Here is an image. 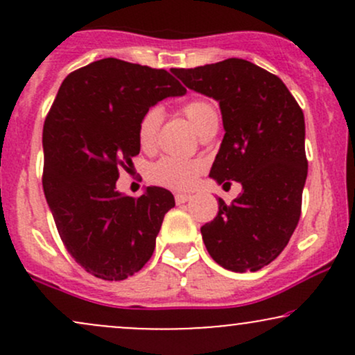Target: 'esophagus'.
Wrapping results in <instances>:
<instances>
[{
    "instance_id": "1",
    "label": "esophagus",
    "mask_w": 355,
    "mask_h": 355,
    "mask_svg": "<svg viewBox=\"0 0 355 355\" xmlns=\"http://www.w3.org/2000/svg\"><path fill=\"white\" fill-rule=\"evenodd\" d=\"M191 200V195L189 193H175V202L177 203H185Z\"/></svg>"
}]
</instances>
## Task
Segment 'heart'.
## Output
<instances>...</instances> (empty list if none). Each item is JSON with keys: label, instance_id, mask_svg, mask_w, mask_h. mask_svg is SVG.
<instances>
[{"label": "heart", "instance_id": "obj_1", "mask_svg": "<svg viewBox=\"0 0 355 355\" xmlns=\"http://www.w3.org/2000/svg\"><path fill=\"white\" fill-rule=\"evenodd\" d=\"M183 113L189 118L191 126L198 135L218 125V110L209 100H191L183 107ZM162 123V110L150 108L141 116L138 125V141L144 148H152L157 140L158 128ZM203 165L197 160L164 157L150 168V180L168 189L185 190L190 189L202 173Z\"/></svg>", "mask_w": 355, "mask_h": 355}]
</instances>
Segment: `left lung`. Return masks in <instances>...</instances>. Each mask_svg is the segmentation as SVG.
<instances>
[{
  "label": "left lung",
  "instance_id": "1",
  "mask_svg": "<svg viewBox=\"0 0 355 355\" xmlns=\"http://www.w3.org/2000/svg\"><path fill=\"white\" fill-rule=\"evenodd\" d=\"M187 88L218 101L225 135L210 177L242 193L202 227L211 259L257 272L284 250L300 218L307 178L304 113L284 81L247 60L170 70Z\"/></svg>",
  "mask_w": 355,
  "mask_h": 355
}]
</instances>
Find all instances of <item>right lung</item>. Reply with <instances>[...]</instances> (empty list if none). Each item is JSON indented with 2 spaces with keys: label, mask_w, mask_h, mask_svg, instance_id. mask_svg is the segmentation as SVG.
<instances>
[{
  "label": "right lung",
  "mask_w": 355,
  "mask_h": 355,
  "mask_svg": "<svg viewBox=\"0 0 355 355\" xmlns=\"http://www.w3.org/2000/svg\"><path fill=\"white\" fill-rule=\"evenodd\" d=\"M187 89L165 70L103 58L63 80L43 126V190L70 255L103 280H125L152 257L175 198L146 187L116 190L140 153L138 125L153 105Z\"/></svg>",
  "instance_id": "obj_1"
}]
</instances>
